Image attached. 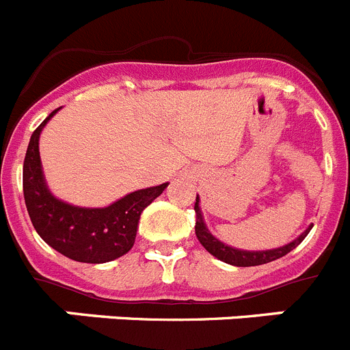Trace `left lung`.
I'll list each match as a JSON object with an SVG mask.
<instances>
[{
    "label": "left lung",
    "instance_id": "obj_1",
    "mask_svg": "<svg viewBox=\"0 0 350 350\" xmlns=\"http://www.w3.org/2000/svg\"><path fill=\"white\" fill-rule=\"evenodd\" d=\"M194 212H196V226H194V230H196V237L198 240H200V243L208 250L213 258L221 259V261L228 262V265H233V267H259V265H267V262H271L275 261V259L282 258V256H286L287 252L296 249V247L305 240V237H307L308 231L312 230V226H314L310 224L307 230L303 231L298 238H295L293 242L286 243V245L282 247H277V249L243 250L221 242L217 237H213V234L210 233V230L205 224V219H203L202 208H200V196H196Z\"/></svg>",
    "mask_w": 350,
    "mask_h": 350
}]
</instances>
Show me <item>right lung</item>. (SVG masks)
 I'll use <instances>...</instances> for the list:
<instances>
[{
	"instance_id": "right-lung-1",
	"label": "right lung",
	"mask_w": 350,
	"mask_h": 350,
	"mask_svg": "<svg viewBox=\"0 0 350 350\" xmlns=\"http://www.w3.org/2000/svg\"><path fill=\"white\" fill-rule=\"evenodd\" d=\"M59 110L35 129L27 145L23 168L27 213L43 242L59 254L92 265L113 261L131 250L142 212L168 187V182L129 193L101 208L71 205L54 196L43 175L38 142L45 124Z\"/></svg>"
}]
</instances>
